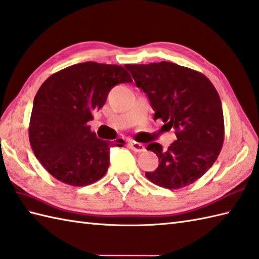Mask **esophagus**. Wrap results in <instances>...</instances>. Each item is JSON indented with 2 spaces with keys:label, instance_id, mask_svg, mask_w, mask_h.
I'll list each match as a JSON object with an SVG mask.
<instances>
[{
  "label": "esophagus",
  "instance_id": "esophagus-1",
  "mask_svg": "<svg viewBox=\"0 0 259 259\" xmlns=\"http://www.w3.org/2000/svg\"><path fill=\"white\" fill-rule=\"evenodd\" d=\"M128 145H130L131 149L133 150V151H135V152H139V153H141V152H144V151H145V146H144V144L139 143V142L130 141V142H128Z\"/></svg>",
  "mask_w": 259,
  "mask_h": 259
}]
</instances>
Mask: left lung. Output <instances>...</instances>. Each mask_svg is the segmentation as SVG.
<instances>
[{
  "label": "left lung",
  "instance_id": "obj_1",
  "mask_svg": "<svg viewBox=\"0 0 259 259\" xmlns=\"http://www.w3.org/2000/svg\"><path fill=\"white\" fill-rule=\"evenodd\" d=\"M125 67L149 97L154 119L161 118L166 131L174 128L177 135L167 150L159 143L147 145L159 157V166L145 177L172 190L197 181L224 144L223 106L214 86L201 72L167 61Z\"/></svg>",
  "mask_w": 259,
  "mask_h": 259
}]
</instances>
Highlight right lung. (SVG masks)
Returning <instances> with one entry per match:
<instances>
[{
  "mask_svg": "<svg viewBox=\"0 0 259 259\" xmlns=\"http://www.w3.org/2000/svg\"><path fill=\"white\" fill-rule=\"evenodd\" d=\"M122 66L87 61L51 75L36 93L29 126L34 155L52 177L73 187L102 179L109 166V150L123 146L100 140L87 123L104 106L118 83L132 82Z\"/></svg>",
  "mask_w": 259,
  "mask_h": 259,
  "instance_id": "right-lung-1",
  "label": "right lung"
}]
</instances>
